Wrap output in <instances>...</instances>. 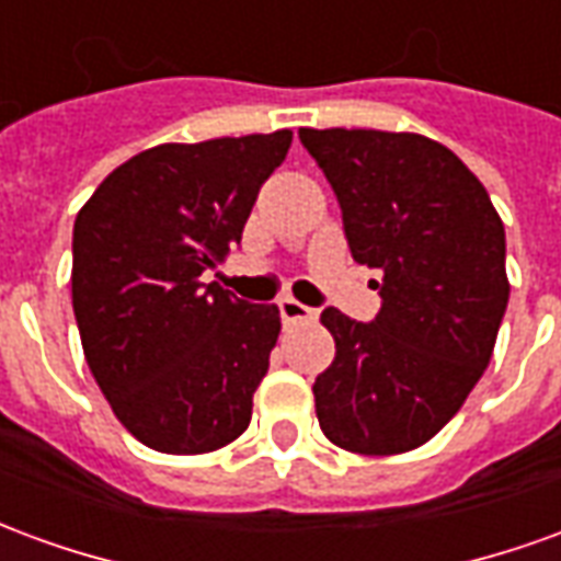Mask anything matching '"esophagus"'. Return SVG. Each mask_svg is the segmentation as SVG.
<instances>
[{"label":"esophagus","instance_id":"obj_1","mask_svg":"<svg viewBox=\"0 0 561 561\" xmlns=\"http://www.w3.org/2000/svg\"><path fill=\"white\" fill-rule=\"evenodd\" d=\"M279 316L285 324H291V321H312V318H316V309H309V306H304L300 300H294V297H282Z\"/></svg>","mask_w":561,"mask_h":561}]
</instances>
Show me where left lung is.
Wrapping results in <instances>:
<instances>
[{
    "label": "left lung",
    "mask_w": 561,
    "mask_h": 561,
    "mask_svg": "<svg viewBox=\"0 0 561 561\" xmlns=\"http://www.w3.org/2000/svg\"><path fill=\"white\" fill-rule=\"evenodd\" d=\"M328 176L342 231L381 309L328 306L336 357L316 378L333 445L385 457L430 442L478 385L507 309L505 228L481 180L442 144L376 128H300Z\"/></svg>",
    "instance_id": "obj_1"
}]
</instances>
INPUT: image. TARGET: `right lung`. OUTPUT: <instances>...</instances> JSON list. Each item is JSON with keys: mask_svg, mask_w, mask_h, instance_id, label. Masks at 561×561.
Listing matches in <instances>:
<instances>
[{"mask_svg": "<svg viewBox=\"0 0 561 561\" xmlns=\"http://www.w3.org/2000/svg\"><path fill=\"white\" fill-rule=\"evenodd\" d=\"M291 131L161 144L75 219L71 306L92 376L140 445L209 454L252 421L279 309L204 282L243 237Z\"/></svg>", "mask_w": 561, "mask_h": 561, "instance_id": "add662e5", "label": "right lung"}]
</instances>
